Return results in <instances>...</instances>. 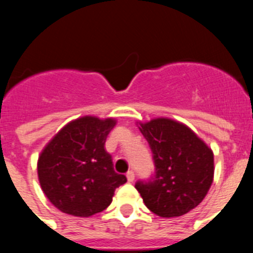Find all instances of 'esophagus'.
Listing matches in <instances>:
<instances>
[{"mask_svg": "<svg viewBox=\"0 0 253 253\" xmlns=\"http://www.w3.org/2000/svg\"><path fill=\"white\" fill-rule=\"evenodd\" d=\"M126 177H127V181H128V182H133V180H134V172L133 171H128L126 173Z\"/></svg>", "mask_w": 253, "mask_h": 253, "instance_id": "1", "label": "esophagus"}]
</instances>
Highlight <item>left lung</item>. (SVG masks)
<instances>
[{
    "label": "left lung",
    "instance_id": "obj_1",
    "mask_svg": "<svg viewBox=\"0 0 253 253\" xmlns=\"http://www.w3.org/2000/svg\"><path fill=\"white\" fill-rule=\"evenodd\" d=\"M152 151L155 173L134 187L148 210L160 217H178L201 204L213 181V153L183 124L156 119L140 124Z\"/></svg>",
    "mask_w": 253,
    "mask_h": 253
}]
</instances>
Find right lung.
<instances>
[{
	"mask_svg": "<svg viewBox=\"0 0 253 253\" xmlns=\"http://www.w3.org/2000/svg\"><path fill=\"white\" fill-rule=\"evenodd\" d=\"M116 121L86 116L66 125L39 157L41 187L65 213L88 217L112 202L115 190L127 182L113 169L105 142Z\"/></svg>",
	"mask_w": 253,
	"mask_h": 253,
	"instance_id": "right-lung-1",
	"label": "right lung"
}]
</instances>
